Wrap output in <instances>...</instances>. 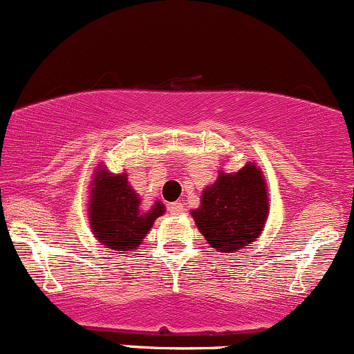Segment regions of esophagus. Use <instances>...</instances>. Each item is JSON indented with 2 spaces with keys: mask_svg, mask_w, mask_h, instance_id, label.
<instances>
[{
  "mask_svg": "<svg viewBox=\"0 0 354 354\" xmlns=\"http://www.w3.org/2000/svg\"><path fill=\"white\" fill-rule=\"evenodd\" d=\"M183 205L181 203H171V205H169V211H171L173 214H181L183 213Z\"/></svg>",
  "mask_w": 354,
  "mask_h": 354,
  "instance_id": "esophagus-1",
  "label": "esophagus"
}]
</instances>
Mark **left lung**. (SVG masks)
<instances>
[{
	"instance_id": "obj_1",
	"label": "left lung",
	"mask_w": 354,
	"mask_h": 354,
	"mask_svg": "<svg viewBox=\"0 0 354 354\" xmlns=\"http://www.w3.org/2000/svg\"><path fill=\"white\" fill-rule=\"evenodd\" d=\"M270 214L265 174L254 161L239 171H218L201 193L200 208L191 216L200 233L219 253H234L261 236Z\"/></svg>"
}]
</instances>
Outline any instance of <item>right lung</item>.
Wrapping results in <instances>:
<instances>
[{"label": "right lung", "instance_id": "add662e5", "mask_svg": "<svg viewBox=\"0 0 354 354\" xmlns=\"http://www.w3.org/2000/svg\"><path fill=\"white\" fill-rule=\"evenodd\" d=\"M166 213L156 200L141 208V196L131 188L128 173H111L100 165L93 174L88 196V218L93 236L103 248L120 253L138 250L158 218Z\"/></svg>", "mask_w": 354, "mask_h": 354}]
</instances>
